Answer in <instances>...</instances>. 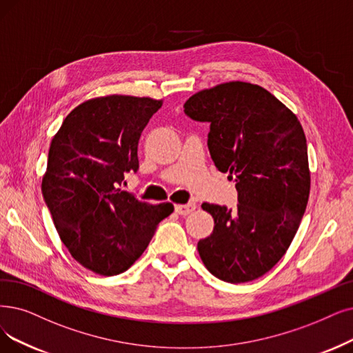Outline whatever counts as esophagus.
<instances>
[{
    "label": "esophagus",
    "mask_w": 353,
    "mask_h": 353,
    "mask_svg": "<svg viewBox=\"0 0 353 353\" xmlns=\"http://www.w3.org/2000/svg\"><path fill=\"white\" fill-rule=\"evenodd\" d=\"M195 208H196V205H195L194 203L178 204V205H175V211H176L178 214H181V216H188V214H191Z\"/></svg>",
    "instance_id": "1"
}]
</instances>
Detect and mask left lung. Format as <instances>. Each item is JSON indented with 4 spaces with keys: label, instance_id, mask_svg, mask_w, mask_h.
I'll list each match as a JSON object with an SVG mask.
<instances>
[{
    "label": "left lung",
    "instance_id": "1",
    "mask_svg": "<svg viewBox=\"0 0 353 353\" xmlns=\"http://www.w3.org/2000/svg\"><path fill=\"white\" fill-rule=\"evenodd\" d=\"M184 111L210 123L208 150L234 179V211L204 203L214 229L196 245L207 270L225 283L253 281L285 255L310 195L307 140L294 112L255 83L232 81L190 97Z\"/></svg>",
    "mask_w": 353,
    "mask_h": 353
}]
</instances>
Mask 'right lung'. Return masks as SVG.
Here are the masks:
<instances>
[{
	"mask_svg": "<svg viewBox=\"0 0 353 353\" xmlns=\"http://www.w3.org/2000/svg\"><path fill=\"white\" fill-rule=\"evenodd\" d=\"M162 100L107 95L79 104L52 139L41 192L54 228L72 258L104 276L140 258L158 224L174 211L119 187L137 171V145Z\"/></svg>",
	"mask_w": 353,
	"mask_h": 353,
	"instance_id": "obj_1",
	"label": "right lung"
}]
</instances>
